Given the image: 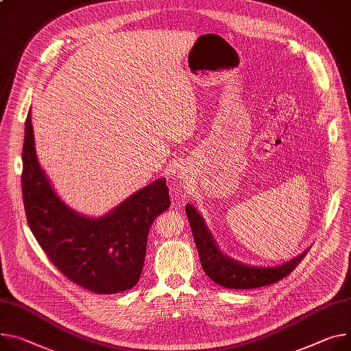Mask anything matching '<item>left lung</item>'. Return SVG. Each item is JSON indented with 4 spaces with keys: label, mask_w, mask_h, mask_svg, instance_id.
Here are the masks:
<instances>
[{
    "label": "left lung",
    "mask_w": 351,
    "mask_h": 351,
    "mask_svg": "<svg viewBox=\"0 0 351 351\" xmlns=\"http://www.w3.org/2000/svg\"><path fill=\"white\" fill-rule=\"evenodd\" d=\"M185 212L194 234L201 265L205 274L212 281L225 288L252 289L274 284L287 277L308 253V250H305L289 261L271 267L243 264L229 257L219 249L217 240L213 239L212 233L209 232L201 213L191 204H186Z\"/></svg>",
    "instance_id": "obj_1"
}]
</instances>
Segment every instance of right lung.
<instances>
[{
  "label": "right lung",
  "instance_id": "add662e5",
  "mask_svg": "<svg viewBox=\"0 0 351 351\" xmlns=\"http://www.w3.org/2000/svg\"><path fill=\"white\" fill-rule=\"evenodd\" d=\"M21 182L28 225L69 280L95 293H117L138 284L149 229L170 206L166 178L141 188L102 217L80 213L62 201L39 165L29 111Z\"/></svg>",
  "mask_w": 351,
  "mask_h": 351
}]
</instances>
